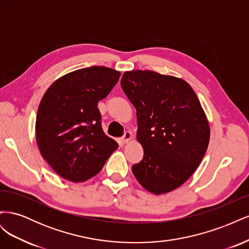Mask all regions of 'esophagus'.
Here are the masks:
<instances>
[{"instance_id": "obj_1", "label": "esophagus", "mask_w": 249, "mask_h": 249, "mask_svg": "<svg viewBox=\"0 0 249 249\" xmlns=\"http://www.w3.org/2000/svg\"><path fill=\"white\" fill-rule=\"evenodd\" d=\"M132 139H133V134H132L131 132L127 131V132L124 133V137L122 138V141H123L124 143H127V142H130Z\"/></svg>"}]
</instances>
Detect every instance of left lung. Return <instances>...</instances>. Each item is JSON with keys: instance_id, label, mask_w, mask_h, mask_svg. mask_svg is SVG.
Masks as SVG:
<instances>
[{"instance_id": "1", "label": "left lung", "mask_w": 249, "mask_h": 249, "mask_svg": "<svg viewBox=\"0 0 249 249\" xmlns=\"http://www.w3.org/2000/svg\"><path fill=\"white\" fill-rule=\"evenodd\" d=\"M136 109L143 159L132 171L154 194L182 186L197 169L210 141V124L186 81L152 71H125L120 81Z\"/></svg>"}]
</instances>
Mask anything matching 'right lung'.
Wrapping results in <instances>:
<instances>
[{"label": "right lung", "mask_w": 249, "mask_h": 249, "mask_svg": "<svg viewBox=\"0 0 249 249\" xmlns=\"http://www.w3.org/2000/svg\"><path fill=\"white\" fill-rule=\"evenodd\" d=\"M119 77V71L109 67H86L64 74L43 94L36 116V143L58 176L85 182L117 149V142L102 129L97 103Z\"/></svg>", "instance_id": "right-lung-1"}]
</instances>
